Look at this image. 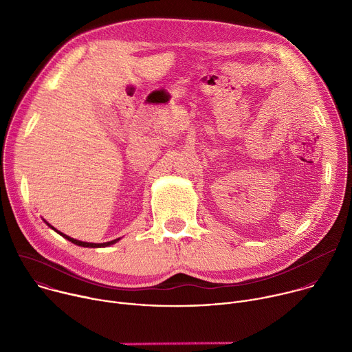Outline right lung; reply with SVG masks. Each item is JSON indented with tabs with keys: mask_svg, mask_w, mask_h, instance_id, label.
<instances>
[{
	"mask_svg": "<svg viewBox=\"0 0 352 352\" xmlns=\"http://www.w3.org/2000/svg\"><path fill=\"white\" fill-rule=\"evenodd\" d=\"M48 224V223H47ZM50 226V224H48ZM52 227V226H50ZM53 230H56L54 227H52ZM57 231V230H56ZM60 235H63L64 238H67L68 241H71L72 243H75V245H79V246H85V248H104V246H109V245H113V243H116L118 239H113V241H109V242H103V243H91V242H82V241H78V239H74V238H71V236H68V235H65V234H63V232H60V231H57Z\"/></svg>",
	"mask_w": 352,
	"mask_h": 352,
	"instance_id": "1",
	"label": "right lung"
}]
</instances>
